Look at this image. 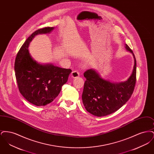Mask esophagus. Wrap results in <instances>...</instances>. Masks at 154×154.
Wrapping results in <instances>:
<instances>
[{
    "mask_svg": "<svg viewBox=\"0 0 154 154\" xmlns=\"http://www.w3.org/2000/svg\"><path fill=\"white\" fill-rule=\"evenodd\" d=\"M79 75H80V72L79 71H77V70H74L71 74V76L73 78H76V77H79Z\"/></svg>",
    "mask_w": 154,
    "mask_h": 154,
    "instance_id": "1",
    "label": "esophagus"
}]
</instances>
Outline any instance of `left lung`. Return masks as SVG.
I'll use <instances>...</instances> for the list:
<instances>
[{"label":"left lung","instance_id":"8db88e82","mask_svg":"<svg viewBox=\"0 0 154 154\" xmlns=\"http://www.w3.org/2000/svg\"><path fill=\"white\" fill-rule=\"evenodd\" d=\"M126 49L134 59L132 74L128 80L119 83L103 79L94 69L85 72L82 99L85 109L97 117L106 116L119 109L128 101L133 92L136 81V60L133 51L126 44Z\"/></svg>","mask_w":154,"mask_h":154}]
</instances>
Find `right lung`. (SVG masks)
Masks as SVG:
<instances>
[{"label": "right lung", "mask_w": 154, "mask_h": 154, "mask_svg": "<svg viewBox=\"0 0 154 154\" xmlns=\"http://www.w3.org/2000/svg\"><path fill=\"white\" fill-rule=\"evenodd\" d=\"M54 28L45 27L33 32L22 45L15 60V73L19 91L25 99L37 106L52 102L59 94L72 72L71 69L52 64H40L30 55L28 48L33 38L38 34L50 33Z\"/></svg>", "instance_id": "1"}]
</instances>
